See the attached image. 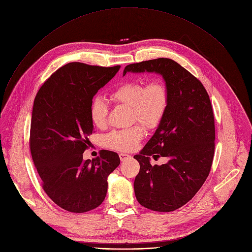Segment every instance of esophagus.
I'll return each instance as SVG.
<instances>
[{"instance_id": "esophagus-1", "label": "esophagus", "mask_w": 252, "mask_h": 252, "mask_svg": "<svg viewBox=\"0 0 252 252\" xmlns=\"http://www.w3.org/2000/svg\"><path fill=\"white\" fill-rule=\"evenodd\" d=\"M119 158H120L121 161H124L125 159L131 158V156H129V154H126V153H120V154H119Z\"/></svg>"}]
</instances>
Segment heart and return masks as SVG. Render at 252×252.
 I'll use <instances>...</instances> for the list:
<instances>
[{
  "instance_id": "1",
  "label": "heart",
  "mask_w": 252,
  "mask_h": 252,
  "mask_svg": "<svg viewBox=\"0 0 252 252\" xmlns=\"http://www.w3.org/2000/svg\"><path fill=\"white\" fill-rule=\"evenodd\" d=\"M111 99L131 109V118L138 121L147 129L157 128L166 112L168 105V90L166 85L158 79L143 84L141 81L126 82L116 88ZM91 120L94 126L103 128L107 123L108 105L104 99L96 96L90 107ZM144 136V128L136 124L130 128L114 130L104 137L107 147L132 151L137 147Z\"/></svg>"
}]
</instances>
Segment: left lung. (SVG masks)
<instances>
[{
	"instance_id": "obj_1",
	"label": "left lung",
	"mask_w": 252,
	"mask_h": 252,
	"mask_svg": "<svg viewBox=\"0 0 252 252\" xmlns=\"http://www.w3.org/2000/svg\"><path fill=\"white\" fill-rule=\"evenodd\" d=\"M144 71L162 75L168 105L156 133L134 156L140 164L134 191L143 207L171 212L195 196L209 176L215 151L214 113L203 84L178 63L158 59L132 63L123 75ZM150 156L169 161L151 166Z\"/></svg>"
}]
</instances>
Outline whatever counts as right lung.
<instances>
[{"mask_svg": "<svg viewBox=\"0 0 252 252\" xmlns=\"http://www.w3.org/2000/svg\"><path fill=\"white\" fill-rule=\"evenodd\" d=\"M120 65L103 67L70 63L57 69L38 91L32 110L30 151L46 195L61 208L85 213L106 198L108 177L120 164L116 152L102 150L83 158L94 131V95Z\"/></svg>", "mask_w": 252, "mask_h": 252, "instance_id": "right-lung-1", "label": "right lung"}]
</instances>
